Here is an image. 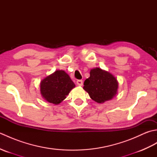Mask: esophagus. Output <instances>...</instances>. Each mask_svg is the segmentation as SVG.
I'll list each match as a JSON object with an SVG mask.
<instances>
[{"label": "esophagus", "instance_id": "esophagus-1", "mask_svg": "<svg viewBox=\"0 0 157 157\" xmlns=\"http://www.w3.org/2000/svg\"><path fill=\"white\" fill-rule=\"evenodd\" d=\"M76 83H77V84H78L79 86H82L83 85V81L81 80V79H78Z\"/></svg>", "mask_w": 157, "mask_h": 157}]
</instances>
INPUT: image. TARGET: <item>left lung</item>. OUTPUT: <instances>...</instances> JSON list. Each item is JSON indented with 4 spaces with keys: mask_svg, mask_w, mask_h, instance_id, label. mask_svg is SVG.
<instances>
[{
    "mask_svg": "<svg viewBox=\"0 0 157 157\" xmlns=\"http://www.w3.org/2000/svg\"><path fill=\"white\" fill-rule=\"evenodd\" d=\"M84 90L93 101L103 103L111 100L117 92L118 82L115 77L105 70L96 67L91 69L90 78L84 83Z\"/></svg>",
    "mask_w": 157,
    "mask_h": 157,
    "instance_id": "8db88e82",
    "label": "left lung"
}]
</instances>
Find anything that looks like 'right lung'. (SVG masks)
Masks as SVG:
<instances>
[{
  "label": "right lung",
  "mask_w": 157,
  "mask_h": 157,
  "mask_svg": "<svg viewBox=\"0 0 157 157\" xmlns=\"http://www.w3.org/2000/svg\"><path fill=\"white\" fill-rule=\"evenodd\" d=\"M40 86L42 98L55 105H59L65 99L75 86L69 75L63 70H56L46 77Z\"/></svg>",
  "instance_id": "add662e5"
}]
</instances>
